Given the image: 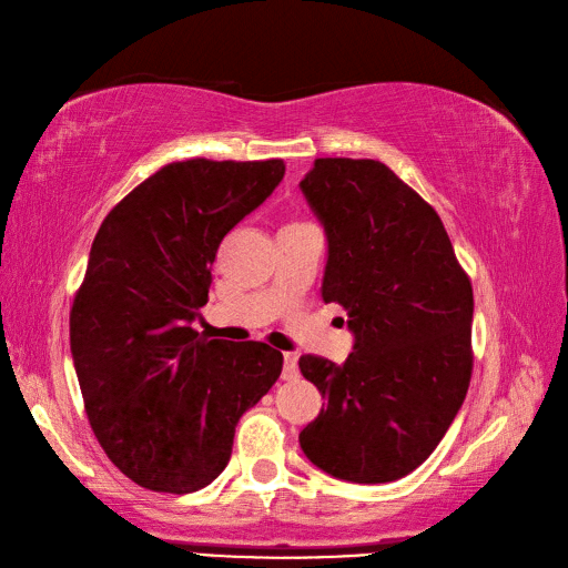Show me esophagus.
Wrapping results in <instances>:
<instances>
[{"mask_svg": "<svg viewBox=\"0 0 568 568\" xmlns=\"http://www.w3.org/2000/svg\"><path fill=\"white\" fill-rule=\"evenodd\" d=\"M298 374V355L296 353H284V379H294Z\"/></svg>", "mask_w": 568, "mask_h": 568, "instance_id": "1", "label": "esophagus"}]
</instances>
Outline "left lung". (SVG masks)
<instances>
[{
    "instance_id": "obj_1",
    "label": "left lung",
    "mask_w": 568,
    "mask_h": 568,
    "mask_svg": "<svg viewBox=\"0 0 568 568\" xmlns=\"http://www.w3.org/2000/svg\"><path fill=\"white\" fill-rule=\"evenodd\" d=\"M329 261L322 298L348 311L343 365L303 355L326 400L298 440L353 484H388L436 450L467 395L474 291L438 213L382 161L317 159L301 182Z\"/></svg>"
}]
</instances>
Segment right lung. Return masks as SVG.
<instances>
[{"instance_id":"right-lung-1","label":"right lung","mask_w":568,"mask_h":568,"mask_svg":"<svg viewBox=\"0 0 568 568\" xmlns=\"http://www.w3.org/2000/svg\"><path fill=\"white\" fill-rule=\"evenodd\" d=\"M282 178V159L168 163L101 222L71 307V353L92 432L136 486H209L236 422L280 379V351L205 338L192 322L220 242Z\"/></svg>"}]
</instances>
